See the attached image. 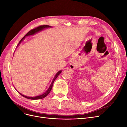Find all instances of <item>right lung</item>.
I'll use <instances>...</instances> for the list:
<instances>
[{"mask_svg": "<svg viewBox=\"0 0 127 127\" xmlns=\"http://www.w3.org/2000/svg\"><path fill=\"white\" fill-rule=\"evenodd\" d=\"M50 27H51L49 26V25H40V26H38V27H36V28H34V29H32V30H30V31L29 32H28L26 34H25V36L21 39V40H20V41L19 42V44H18V45H19L20 43H21V42L25 38V36H29V35H33L35 34V33H37V32H39V31H42V30H43L44 29L47 28H50ZM62 71L60 70V71H58V72L56 73V74L55 76V77L54 78V79L53 80L51 84H50V87H49V88H48V89L47 90L46 92H45L44 94H42V95L37 96H34V97H29V96H27L23 95H22V94H21L20 93H19H19L20 94H21L22 96H23L24 97L26 98H28V99H42V98H43L46 97V96H47V95L50 93V91H51L52 89V87H53V83H54V81L56 80V78L58 77V76L61 73V72H62Z\"/></svg>", "mask_w": 127, "mask_h": 127, "instance_id": "right-lung-1", "label": "right lung"}]
</instances>
